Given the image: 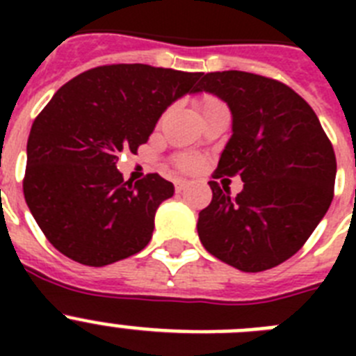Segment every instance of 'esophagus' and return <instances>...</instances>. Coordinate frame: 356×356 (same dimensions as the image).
I'll use <instances>...</instances> for the list:
<instances>
[{
  "label": "esophagus",
  "mask_w": 356,
  "mask_h": 356,
  "mask_svg": "<svg viewBox=\"0 0 356 356\" xmlns=\"http://www.w3.org/2000/svg\"><path fill=\"white\" fill-rule=\"evenodd\" d=\"M187 181L185 180H176L175 181V188H176V193H184L185 188H187Z\"/></svg>",
  "instance_id": "esophagus-1"
}]
</instances>
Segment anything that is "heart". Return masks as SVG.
<instances>
[{"mask_svg": "<svg viewBox=\"0 0 356 356\" xmlns=\"http://www.w3.org/2000/svg\"><path fill=\"white\" fill-rule=\"evenodd\" d=\"M217 105H222V103H219L217 99H213V97H203L200 102V108L201 112H205V110L212 108V106H217ZM180 168L185 169V171H193L194 168L197 165V160L196 159H191V156H185V159H180Z\"/></svg>", "mask_w": 356, "mask_h": 356, "instance_id": "b5f03b06", "label": "heart"}]
</instances>
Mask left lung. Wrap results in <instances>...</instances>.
Segmentation results:
<instances>
[{"label":"left lung","mask_w":356,"mask_h":356,"mask_svg":"<svg viewBox=\"0 0 356 356\" xmlns=\"http://www.w3.org/2000/svg\"><path fill=\"white\" fill-rule=\"evenodd\" d=\"M196 92L221 97L232 137L213 178L238 175L235 197L209 181L197 235L216 259L244 273L280 266L301 250L333 200L337 160L312 106L291 87L244 71L207 72Z\"/></svg>","instance_id":"left-lung-1"}]
</instances>
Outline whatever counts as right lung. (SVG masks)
<instances>
[{
  "instance_id": "right-lung-1",
  "label": "right lung",
  "mask_w": 356,
  "mask_h": 356,
  "mask_svg": "<svg viewBox=\"0 0 356 356\" xmlns=\"http://www.w3.org/2000/svg\"><path fill=\"white\" fill-rule=\"evenodd\" d=\"M203 72L114 64L56 90L31 124L23 191L31 216L62 254L102 267L147 246L155 212L175 194L156 172L124 181L122 149L137 153L160 115L196 92Z\"/></svg>"
}]
</instances>
